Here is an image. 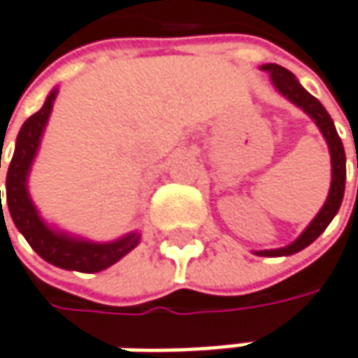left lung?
Wrapping results in <instances>:
<instances>
[{
	"label": "left lung",
	"mask_w": 358,
	"mask_h": 358,
	"mask_svg": "<svg viewBox=\"0 0 358 358\" xmlns=\"http://www.w3.org/2000/svg\"><path fill=\"white\" fill-rule=\"evenodd\" d=\"M262 71L269 73V78H271L273 87L280 91V95H284L289 103H294L296 107H300L306 115L316 123V127L320 129V134H322L326 143H328L330 164H332V180H330V190H328L324 206L318 210V215L302 231V235L296 241H292L289 245H285V247H280V249L255 251V255H259V257H284V255H294V253L306 249L310 243L316 241L324 233V229L330 224V221L336 217V213L341 208V202H343V196H345L347 156H345L343 141H341V137L336 134L334 121L330 119L328 111L322 107V103L316 96L310 95L304 87L300 85V80L289 73L287 69H284V66H280V64H263Z\"/></svg>",
	"instance_id": "8db88e82"
}]
</instances>
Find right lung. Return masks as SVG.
<instances>
[{"label":"right lung","instance_id":"right-lung-1","mask_svg":"<svg viewBox=\"0 0 358 358\" xmlns=\"http://www.w3.org/2000/svg\"><path fill=\"white\" fill-rule=\"evenodd\" d=\"M56 95H58V87H54L50 95L46 96L42 109L24 121V125L17 134L15 150H13L10 168H8V178H6V202H8L13 224L17 227V231L24 235V239L30 243V247L44 262L52 263L62 269H69V271L96 273V271L111 267L121 257H125L131 249H136L141 235L137 231H131L115 241L96 243L83 239V237H74L66 231L50 227L40 217L36 204L32 202V196H30V190H28V176H30L36 154L40 150L44 129H46L50 113H52ZM0 210L1 219H3L1 192Z\"/></svg>","mask_w":358,"mask_h":358}]
</instances>
